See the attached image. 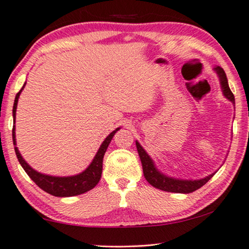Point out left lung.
I'll return each mask as SVG.
<instances>
[{
  "mask_svg": "<svg viewBox=\"0 0 249 249\" xmlns=\"http://www.w3.org/2000/svg\"><path fill=\"white\" fill-rule=\"evenodd\" d=\"M213 70L217 72L218 77H219L224 96L227 99H229L232 104H235V97H233V94L231 92V88H229L227 76H226L224 69H222L221 67L217 66L216 68H213ZM136 148H137V152H139L141 162H142L143 173L146 181L151 185H153L154 188L160 189V190H163V191L174 192V194H190V192L198 190V189L201 188L203 184H206L208 181L214 176V173H216L214 172L213 174H210V176H208L200 180L176 179V178L168 177L159 171V170L155 168L153 160H152L150 155L146 153L145 150L141 146V144L137 142V141H136Z\"/></svg>",
  "mask_w": 249,
  "mask_h": 249,
  "instance_id": "obj_1",
  "label": "left lung"
}]
</instances>
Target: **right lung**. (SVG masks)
Masks as SVG:
<instances>
[{"label":"right lung","mask_w":249,"mask_h":249,"mask_svg":"<svg viewBox=\"0 0 249 249\" xmlns=\"http://www.w3.org/2000/svg\"><path fill=\"white\" fill-rule=\"evenodd\" d=\"M25 84L23 87L21 88V90L18 92L16 96V99H14V105H13V123L16 124V112H17V106H18V97H20V94L22 89L24 88ZM118 127L113 131L110 134L106 137L105 141L102 143L101 147L97 153H96L94 160L89 164L88 168L79 174H76V176L71 177H53V176H48V174H42L36 170H33L31 166H30L27 162L24 161V159L22 158V155L18 152V147L14 146V150H16V154L18 162L22 165V168L24 169V171L27 172L28 176L31 178L33 182L38 185L39 188H41L43 191L48 192V194L53 195L54 196H78L81 194H85L89 190H91L92 188L96 187V184L99 182L102 177L103 172V159L104 155H105V152L108 147L110 141H112L113 136L115 135L118 129ZM12 139H13V144L17 145L16 141V126H13L12 129Z\"/></svg>","instance_id":"right-lung-1"}]
</instances>
